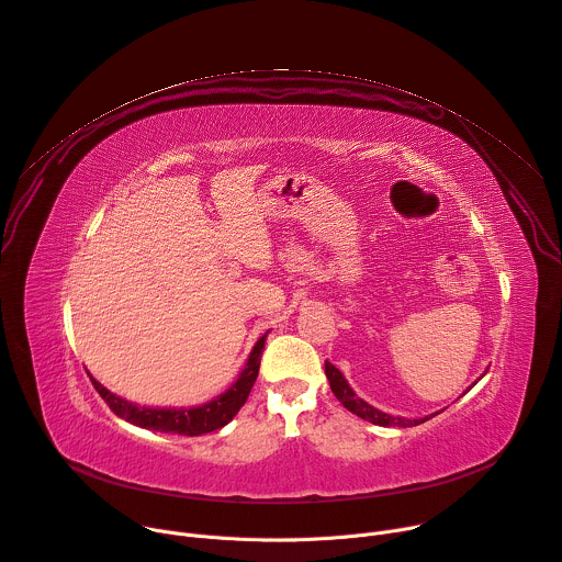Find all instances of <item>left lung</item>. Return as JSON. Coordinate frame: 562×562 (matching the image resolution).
<instances>
[{
	"mask_svg": "<svg viewBox=\"0 0 562 562\" xmlns=\"http://www.w3.org/2000/svg\"><path fill=\"white\" fill-rule=\"evenodd\" d=\"M325 374L329 379V385H331V392L336 394V398L347 407L349 413H353L356 417H361L370 424H376V426H398V428H407V426H419L424 422H428L430 417H424V419H403V417H392V415H385L381 411H376V407H372L368 401H363L361 396H356L353 390L347 385L345 376L329 363L325 361Z\"/></svg>",
	"mask_w": 562,
	"mask_h": 562,
	"instance_id": "1",
	"label": "left lung"
}]
</instances>
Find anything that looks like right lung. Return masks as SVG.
<instances>
[{
	"label": "right lung",
	"instance_id": "1",
	"mask_svg": "<svg viewBox=\"0 0 562 562\" xmlns=\"http://www.w3.org/2000/svg\"><path fill=\"white\" fill-rule=\"evenodd\" d=\"M265 340H267V334L258 342H255L248 361H246V368L241 370L239 379L224 394H220L211 403L190 407V411H175V407L172 411H168V407H140V405H134V403L112 394L95 379H91V376L89 379H91L95 392L105 398V403L112 407V413L119 415L121 419H125L138 428H147V430L196 437V435L213 432V430L226 426L239 413V407L246 403V398L252 390L255 379H258Z\"/></svg>",
	"mask_w": 562,
	"mask_h": 562
}]
</instances>
